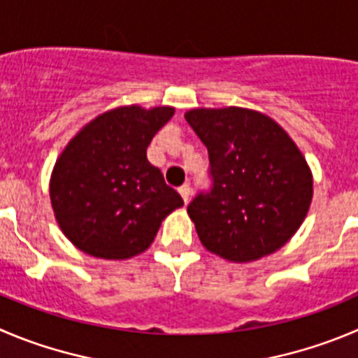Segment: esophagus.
<instances>
[{
	"instance_id": "esophagus-1",
	"label": "esophagus",
	"mask_w": 358,
	"mask_h": 358,
	"mask_svg": "<svg viewBox=\"0 0 358 358\" xmlns=\"http://www.w3.org/2000/svg\"><path fill=\"white\" fill-rule=\"evenodd\" d=\"M179 193H181L182 200H185V202L188 203L189 195H192V186H189V182H185V185H182V186H179Z\"/></svg>"
}]
</instances>
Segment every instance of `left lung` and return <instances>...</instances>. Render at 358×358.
I'll return each mask as SVG.
<instances>
[{"label": "left lung", "mask_w": 358, "mask_h": 358, "mask_svg": "<svg viewBox=\"0 0 358 358\" xmlns=\"http://www.w3.org/2000/svg\"><path fill=\"white\" fill-rule=\"evenodd\" d=\"M186 121L209 155V189L188 203L200 243L230 262L274 253L313 196L304 156L278 122L248 108H195Z\"/></svg>", "instance_id": "left-lung-1"}]
</instances>
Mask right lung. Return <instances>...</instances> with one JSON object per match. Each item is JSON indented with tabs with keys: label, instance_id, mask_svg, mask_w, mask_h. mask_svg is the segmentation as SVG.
<instances>
[{
	"label": "right lung",
	"instance_id": "right-lung-1",
	"mask_svg": "<svg viewBox=\"0 0 358 358\" xmlns=\"http://www.w3.org/2000/svg\"><path fill=\"white\" fill-rule=\"evenodd\" d=\"M172 114V107L115 108L66 145L54 166L50 200L61 230L80 251L107 260L135 257L185 206L145 152Z\"/></svg>",
	"mask_w": 358,
	"mask_h": 358
}]
</instances>
